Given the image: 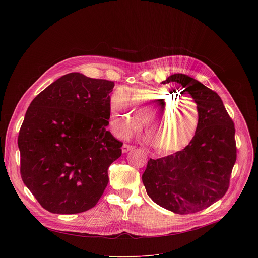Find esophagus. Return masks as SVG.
I'll list each match as a JSON object with an SVG mask.
<instances>
[{
	"instance_id": "esophagus-1",
	"label": "esophagus",
	"mask_w": 258,
	"mask_h": 258,
	"mask_svg": "<svg viewBox=\"0 0 258 258\" xmlns=\"http://www.w3.org/2000/svg\"><path fill=\"white\" fill-rule=\"evenodd\" d=\"M134 148H135L134 146L128 145V144H124V145L122 146V152H123V153H126V152H128V151L133 150Z\"/></svg>"
}]
</instances>
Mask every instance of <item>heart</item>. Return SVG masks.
<instances>
[{
  "label": "heart",
  "instance_id": "b5f03b06",
  "mask_svg": "<svg viewBox=\"0 0 258 258\" xmlns=\"http://www.w3.org/2000/svg\"><path fill=\"white\" fill-rule=\"evenodd\" d=\"M110 123L122 138L139 130L146 118L150 142L160 154L182 150L193 141L200 124V109L191 98H178L172 91L139 90L131 96L117 89L110 98Z\"/></svg>",
  "mask_w": 258,
  "mask_h": 258
}]
</instances>
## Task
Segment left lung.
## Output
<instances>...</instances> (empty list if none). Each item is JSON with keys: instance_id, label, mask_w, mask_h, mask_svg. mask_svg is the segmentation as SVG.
<instances>
[{"instance_id": "obj_1", "label": "left lung", "mask_w": 258, "mask_h": 258, "mask_svg": "<svg viewBox=\"0 0 258 258\" xmlns=\"http://www.w3.org/2000/svg\"><path fill=\"white\" fill-rule=\"evenodd\" d=\"M171 82L181 85L197 102L199 128L181 151L150 158L142 179L156 204L178 214L195 213L223 198L230 187L237 159L235 124L214 91L182 73L162 84Z\"/></svg>"}]
</instances>
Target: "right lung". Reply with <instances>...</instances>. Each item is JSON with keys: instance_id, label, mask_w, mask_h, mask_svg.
<instances>
[{"instance_id": "1", "label": "right lung", "mask_w": 258, "mask_h": 258, "mask_svg": "<svg viewBox=\"0 0 258 258\" xmlns=\"http://www.w3.org/2000/svg\"><path fill=\"white\" fill-rule=\"evenodd\" d=\"M113 87L71 72L30 103L18 136L20 174L46 210L84 212L103 195L123 145L106 130Z\"/></svg>"}]
</instances>
